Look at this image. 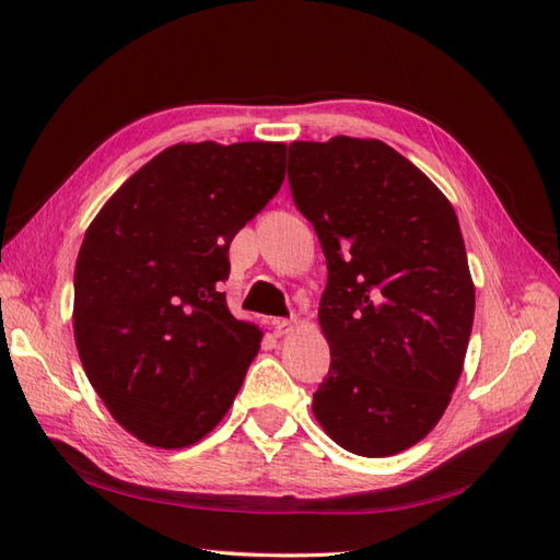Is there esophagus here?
Returning <instances> with one entry per match:
<instances>
[{"mask_svg": "<svg viewBox=\"0 0 560 560\" xmlns=\"http://www.w3.org/2000/svg\"><path fill=\"white\" fill-rule=\"evenodd\" d=\"M271 324H275V334L283 336V334H289L295 327V319L293 317H289V319H275Z\"/></svg>", "mask_w": 560, "mask_h": 560, "instance_id": "1", "label": "esophagus"}]
</instances>
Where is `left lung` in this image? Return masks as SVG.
Returning a JSON list of instances; mask_svg holds the SVG:
<instances>
[{
    "instance_id": "obj_1",
    "label": "left lung",
    "mask_w": 560,
    "mask_h": 560,
    "mask_svg": "<svg viewBox=\"0 0 560 560\" xmlns=\"http://www.w3.org/2000/svg\"><path fill=\"white\" fill-rule=\"evenodd\" d=\"M289 186L329 271L312 412L355 456H394L432 432L463 372L475 285L458 217L382 140L291 142Z\"/></svg>"
}]
</instances>
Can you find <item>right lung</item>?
<instances>
[{"mask_svg":"<svg viewBox=\"0 0 560 560\" xmlns=\"http://www.w3.org/2000/svg\"><path fill=\"white\" fill-rule=\"evenodd\" d=\"M283 142H180L85 231L73 334L90 384L142 444L186 448L221 422L259 350L226 307L229 245L283 184Z\"/></svg>","mask_w":560,"mask_h":560,"instance_id":"add662e5","label":"right lung"}]
</instances>
